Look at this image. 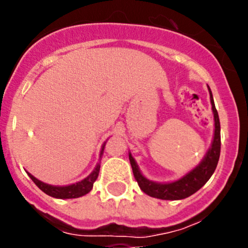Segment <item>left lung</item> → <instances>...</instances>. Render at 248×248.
<instances>
[{
    "label": "left lung",
    "instance_id": "8db88e82",
    "mask_svg": "<svg viewBox=\"0 0 248 248\" xmlns=\"http://www.w3.org/2000/svg\"><path fill=\"white\" fill-rule=\"evenodd\" d=\"M210 92V101H211L212 112H214V121H215V133L214 139H212L211 146L205 154L204 158L202 159L201 163L192 169L191 171L187 172L179 180H175L171 182H156L152 180L146 179L140 171L136 159L132 157L129 152V162H131L132 170H133L134 177L138 182L140 189L147 196L154 197V198L163 199V201H180L187 197L196 193L198 189H201L214 174L216 169L217 163L219 159V152H221V126H219L218 112H217L216 107L214 103V97L212 92L209 87Z\"/></svg>",
    "mask_w": 248,
    "mask_h": 248
}]
</instances>
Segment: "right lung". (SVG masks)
Returning a JSON list of instances; mask_svg holds the SVG:
<instances>
[{
  "label": "right lung",
  "instance_id": "right-lung-1",
  "mask_svg": "<svg viewBox=\"0 0 248 248\" xmlns=\"http://www.w3.org/2000/svg\"><path fill=\"white\" fill-rule=\"evenodd\" d=\"M106 142L102 145L101 156L99 157H102V155H103ZM99 168H101V164L97 163L96 168L93 169V171H92L89 176L85 177V179L81 180V181L77 182V184L68 185V186H54V185L46 184V182L41 181V180H38L37 177H34L32 174H30L29 171L26 172L29 174V176L31 177L32 181L38 186V188L42 189V191H43L46 194H47V196L54 197V198H59V199H72V198H79V197L85 196V194H87L90 191H91L92 187H93V182L96 181L97 177H98Z\"/></svg>",
  "mask_w": 248,
  "mask_h": 248
}]
</instances>
